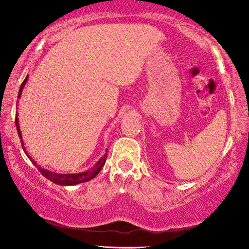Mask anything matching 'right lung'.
Listing matches in <instances>:
<instances>
[{"mask_svg":"<svg viewBox=\"0 0 249 249\" xmlns=\"http://www.w3.org/2000/svg\"><path fill=\"white\" fill-rule=\"evenodd\" d=\"M28 80V76L26 77V79L22 81L21 86H20V90H19V94H18V98H20L21 96V93H22V89L23 87H25V84L26 81ZM18 115V113H17ZM16 125H17V130H18V135L20 139H21V145H23V142H22V137H21V132H20V129H19V124H18V118H16ZM23 151H25V147H23ZM25 153L27 154V152L25 151ZM107 155L105 154L103 158H101L100 161H98L96 164H95L93 168L88 170L86 172H81V173H77V175H60V173H54V172H51L49 170H45L43 168H40V166H37L36 164L37 163L32 160V158H28L30 159V161L33 162L34 165L37 166V169H38V171L42 173V175L45 177L46 179H49L50 181H52L54 183H57V185H62V186H72V185H77V183H81V182H86V181H89L90 179H93L94 177H96L98 175V172L101 171L102 166L105 164V161H107Z\"/></svg>","mask_w":249,"mask_h":249,"instance_id":"1","label":"right lung"}]
</instances>
